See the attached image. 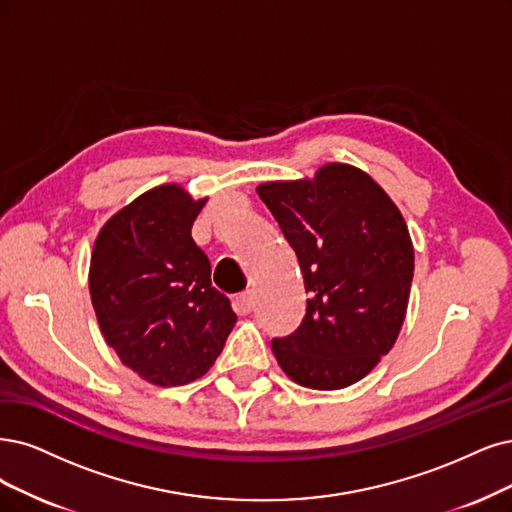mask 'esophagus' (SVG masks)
Instances as JSON below:
<instances>
[{
	"mask_svg": "<svg viewBox=\"0 0 512 512\" xmlns=\"http://www.w3.org/2000/svg\"><path fill=\"white\" fill-rule=\"evenodd\" d=\"M236 306L242 314H249L255 306V293L253 291H242L238 297H236Z\"/></svg>",
	"mask_w": 512,
	"mask_h": 512,
	"instance_id": "obj_1",
	"label": "esophagus"
}]
</instances>
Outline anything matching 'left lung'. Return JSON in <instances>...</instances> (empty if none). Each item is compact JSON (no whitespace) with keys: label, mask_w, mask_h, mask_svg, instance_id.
Here are the masks:
<instances>
[{"label":"left lung","mask_w":512,"mask_h":512,"mask_svg":"<svg viewBox=\"0 0 512 512\" xmlns=\"http://www.w3.org/2000/svg\"><path fill=\"white\" fill-rule=\"evenodd\" d=\"M297 255L310 295L301 325L272 339L291 380L339 390L390 352L407 312L413 246L403 215L367 173L327 164L314 181L257 187Z\"/></svg>","instance_id":"left-lung-1"}]
</instances>
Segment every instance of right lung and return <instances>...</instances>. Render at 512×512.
Wrapping results in <instances>:
<instances>
[{
  "mask_svg": "<svg viewBox=\"0 0 512 512\" xmlns=\"http://www.w3.org/2000/svg\"><path fill=\"white\" fill-rule=\"evenodd\" d=\"M204 204L179 185L149 189L105 223L90 259V297L105 342L126 367L164 388L211 369L236 323L192 238Z\"/></svg>",
  "mask_w": 512,
  "mask_h": 512,
  "instance_id": "1",
  "label": "right lung"
}]
</instances>
